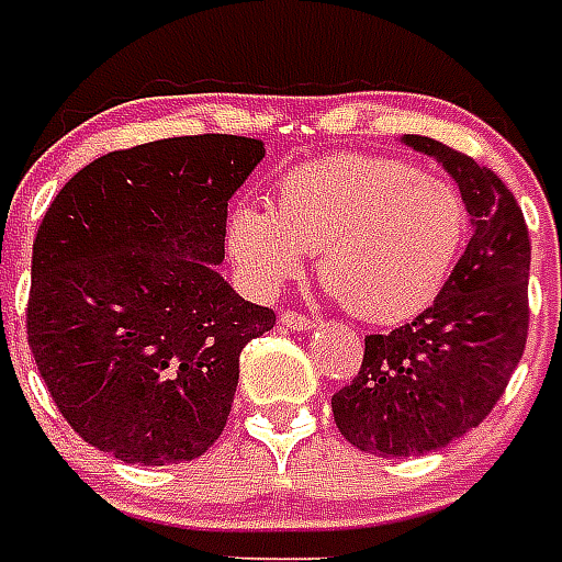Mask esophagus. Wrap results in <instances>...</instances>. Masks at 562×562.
Wrapping results in <instances>:
<instances>
[{
	"instance_id": "esophagus-1",
	"label": "esophagus",
	"mask_w": 562,
	"mask_h": 562,
	"mask_svg": "<svg viewBox=\"0 0 562 562\" xmlns=\"http://www.w3.org/2000/svg\"><path fill=\"white\" fill-rule=\"evenodd\" d=\"M280 324L289 329H297V333H310L315 327V321L306 318V315H297V312H282Z\"/></svg>"
}]
</instances>
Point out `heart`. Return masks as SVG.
<instances>
[{
  "label": "heart",
  "instance_id": "b5f03b06",
  "mask_svg": "<svg viewBox=\"0 0 562 562\" xmlns=\"http://www.w3.org/2000/svg\"><path fill=\"white\" fill-rule=\"evenodd\" d=\"M469 235L460 194L383 156H329L289 170L273 205L229 214L226 244L244 282L273 294L297 280L306 252L318 277L359 321L401 324L445 289Z\"/></svg>",
  "mask_w": 562,
  "mask_h": 562
}]
</instances>
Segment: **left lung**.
<instances>
[{
	"label": "left lung",
	"mask_w": 562,
	"mask_h": 562,
	"mask_svg": "<svg viewBox=\"0 0 562 562\" xmlns=\"http://www.w3.org/2000/svg\"><path fill=\"white\" fill-rule=\"evenodd\" d=\"M457 182L471 241L430 310L368 336L353 383L333 395L338 434L376 457L457 442L498 404L528 341L530 238L516 196L474 158L424 135L401 138Z\"/></svg>",
	"instance_id": "1"
}]
</instances>
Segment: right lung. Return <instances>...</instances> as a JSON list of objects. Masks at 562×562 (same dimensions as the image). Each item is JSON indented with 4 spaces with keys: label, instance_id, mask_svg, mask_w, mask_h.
<instances>
[{
    "label": "right lung",
    "instance_id": "1",
    "mask_svg": "<svg viewBox=\"0 0 562 562\" xmlns=\"http://www.w3.org/2000/svg\"><path fill=\"white\" fill-rule=\"evenodd\" d=\"M262 158L241 135L153 140L81 167L43 214L29 348L93 448L167 465L224 434L244 345L277 321L217 273L226 205Z\"/></svg>",
    "mask_w": 562,
    "mask_h": 562
}]
</instances>
